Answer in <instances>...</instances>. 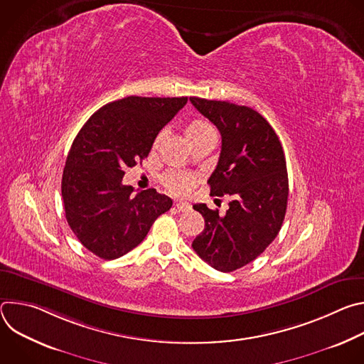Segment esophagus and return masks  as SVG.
Masks as SVG:
<instances>
[{
    "instance_id": "esophagus-1",
    "label": "esophagus",
    "mask_w": 364,
    "mask_h": 364,
    "mask_svg": "<svg viewBox=\"0 0 364 364\" xmlns=\"http://www.w3.org/2000/svg\"><path fill=\"white\" fill-rule=\"evenodd\" d=\"M174 207H176L178 212H188L191 209V205L188 203H186V201H176Z\"/></svg>"
}]
</instances>
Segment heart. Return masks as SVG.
I'll list each match as a JSON object with an SVG mask.
<instances>
[{"mask_svg": "<svg viewBox=\"0 0 364 364\" xmlns=\"http://www.w3.org/2000/svg\"><path fill=\"white\" fill-rule=\"evenodd\" d=\"M184 135L186 139L190 142V145H194L200 141H204L207 138H216L215 128L212 127L210 122H207L205 119L196 118L191 119L186 127H184ZM163 138V134H160L154 141V148H157L160 141ZM164 186L167 190L176 196H184L188 194L194 186H196V177L191 174H183V173H170L164 177Z\"/></svg>", "mask_w": 364, "mask_h": 364, "instance_id": "1", "label": "heart"}]
</instances>
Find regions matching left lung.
I'll return each instance as SVG.
<instances>
[{
	"label": "left lung",
	"instance_id": "8db88e82",
	"mask_svg": "<svg viewBox=\"0 0 364 364\" xmlns=\"http://www.w3.org/2000/svg\"><path fill=\"white\" fill-rule=\"evenodd\" d=\"M190 100L222 135L219 163L207 181L210 196L230 197L225 215L203 203L193 205L205 225L191 246L212 268L232 272L256 259L281 230L288 203L285 155L274 128L252 108Z\"/></svg>",
	"mask_w": 364,
	"mask_h": 364
}]
</instances>
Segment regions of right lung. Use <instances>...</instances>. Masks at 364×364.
<instances>
[{
    "label": "right lung",
    "instance_id": "obj_1",
    "mask_svg": "<svg viewBox=\"0 0 364 364\" xmlns=\"http://www.w3.org/2000/svg\"><path fill=\"white\" fill-rule=\"evenodd\" d=\"M187 97L128 96L96 111L76 135L62 177L66 220L93 255L112 261L138 246L173 200L154 188L134 194L127 167L148 157L159 132Z\"/></svg>",
    "mask_w": 364,
    "mask_h": 364
}]
</instances>
